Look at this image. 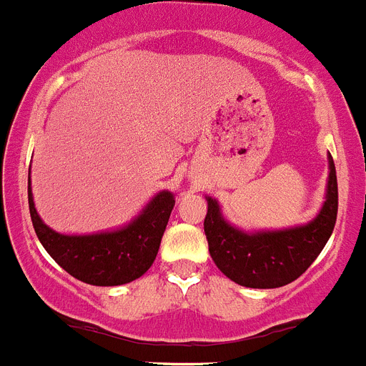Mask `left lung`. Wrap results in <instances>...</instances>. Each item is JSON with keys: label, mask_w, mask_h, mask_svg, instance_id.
I'll list each match as a JSON object with an SVG mask.
<instances>
[{"label": "left lung", "mask_w": 366, "mask_h": 366, "mask_svg": "<svg viewBox=\"0 0 366 366\" xmlns=\"http://www.w3.org/2000/svg\"><path fill=\"white\" fill-rule=\"evenodd\" d=\"M204 217L208 251L217 268L242 287L277 288L296 281L330 240L339 210V188L330 156L327 195L320 214L303 227L247 234L230 227L212 197Z\"/></svg>", "instance_id": "1"}]
</instances>
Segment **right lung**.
I'll list each match as a JSON object with an SVG mask.
<instances>
[{
  "label": "right lung",
  "instance_id": "right-lung-1",
  "mask_svg": "<svg viewBox=\"0 0 366 366\" xmlns=\"http://www.w3.org/2000/svg\"><path fill=\"white\" fill-rule=\"evenodd\" d=\"M27 199L36 236L51 259L72 277L97 287L124 285L141 277L152 266L174 207L173 193L162 192L124 229L66 236L42 223L33 202L31 182H27Z\"/></svg>",
  "mask_w": 366,
  "mask_h": 366
}]
</instances>
